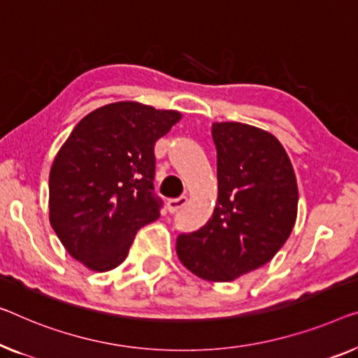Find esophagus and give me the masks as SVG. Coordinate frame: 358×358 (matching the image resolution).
Wrapping results in <instances>:
<instances>
[{"mask_svg":"<svg viewBox=\"0 0 358 358\" xmlns=\"http://www.w3.org/2000/svg\"><path fill=\"white\" fill-rule=\"evenodd\" d=\"M188 204V197L186 196H180L177 199H169L167 201V209L169 212H178L180 209H183V207Z\"/></svg>","mask_w":358,"mask_h":358,"instance_id":"esophagus-1","label":"esophagus"}]
</instances>
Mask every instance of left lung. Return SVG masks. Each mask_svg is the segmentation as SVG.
Masks as SVG:
<instances>
[{"mask_svg": "<svg viewBox=\"0 0 358 358\" xmlns=\"http://www.w3.org/2000/svg\"><path fill=\"white\" fill-rule=\"evenodd\" d=\"M218 197L201 230L177 238L180 262L199 278L228 282L270 262L297 217V180L278 138L241 122H215Z\"/></svg>", "mask_w": 358, "mask_h": 358, "instance_id": "left-lung-1", "label": "left lung"}]
</instances>
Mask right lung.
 I'll return each instance as SVG.
<instances>
[{
  "instance_id": "1",
  "label": "right lung",
  "mask_w": 358,
  "mask_h": 358,
  "mask_svg": "<svg viewBox=\"0 0 358 358\" xmlns=\"http://www.w3.org/2000/svg\"><path fill=\"white\" fill-rule=\"evenodd\" d=\"M181 119L178 110L136 101L85 115L50 172V223L73 259L93 271L124 262L136 231L157 220L154 145Z\"/></svg>"
}]
</instances>
